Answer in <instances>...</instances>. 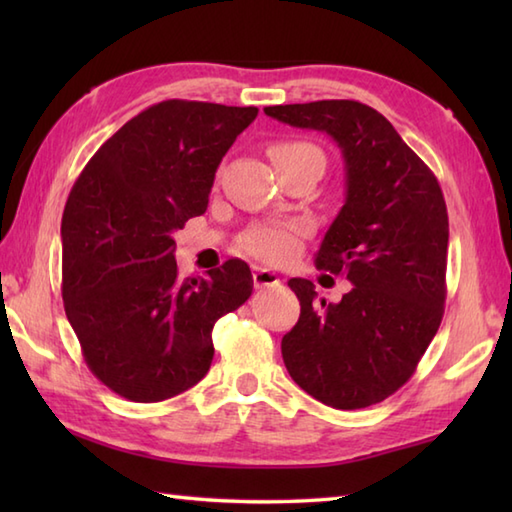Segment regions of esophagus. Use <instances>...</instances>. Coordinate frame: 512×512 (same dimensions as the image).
Masks as SVG:
<instances>
[{
	"label": "esophagus",
	"mask_w": 512,
	"mask_h": 512,
	"mask_svg": "<svg viewBox=\"0 0 512 512\" xmlns=\"http://www.w3.org/2000/svg\"><path fill=\"white\" fill-rule=\"evenodd\" d=\"M253 284L255 288H270V286H279V275L273 273L268 268H255L253 273Z\"/></svg>",
	"instance_id": "1"
}]
</instances>
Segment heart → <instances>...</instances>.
I'll use <instances>...</instances> for the list:
<instances>
[{"label": "heart", "instance_id": "obj_1", "mask_svg": "<svg viewBox=\"0 0 512 512\" xmlns=\"http://www.w3.org/2000/svg\"><path fill=\"white\" fill-rule=\"evenodd\" d=\"M312 154L323 156L321 151L310 145V143H299V140H292V143H277L270 147V156H288V154ZM303 233L301 224H266V226H255L244 235V250L250 255L259 259H266V262H281V259H288L297 248V237Z\"/></svg>", "mask_w": 512, "mask_h": 512}]
</instances>
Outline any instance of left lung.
Here are the masks:
<instances>
[{
  "mask_svg": "<svg viewBox=\"0 0 512 512\" xmlns=\"http://www.w3.org/2000/svg\"><path fill=\"white\" fill-rule=\"evenodd\" d=\"M339 145L345 204L314 264L345 275L339 303L310 279H290L301 303L281 339L292 380L334 409H363L407 383L436 336L447 297L449 215L440 184L383 114L358 101L264 107Z\"/></svg>",
  "mask_w": 512,
  "mask_h": 512,
  "instance_id": "8db88e82",
  "label": "left lung"
}]
</instances>
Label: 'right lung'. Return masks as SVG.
I'll list each match as a JSON object with an SVG mask.
<instances>
[{
    "label": "right lung",
    "instance_id": "1",
    "mask_svg": "<svg viewBox=\"0 0 512 512\" xmlns=\"http://www.w3.org/2000/svg\"><path fill=\"white\" fill-rule=\"evenodd\" d=\"M257 107L162 101L105 140L61 220L63 306L92 374L160 402L206 376L213 325L253 292L242 259L178 277L173 233L202 215L226 151Z\"/></svg>",
    "mask_w": 512,
    "mask_h": 512
}]
</instances>
